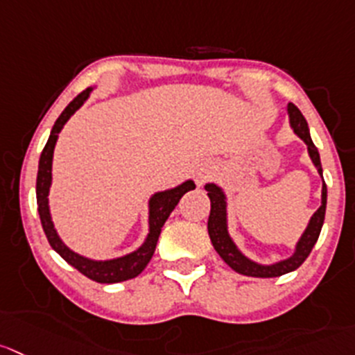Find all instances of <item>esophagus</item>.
<instances>
[{
  "label": "esophagus",
  "instance_id": "34e87169",
  "mask_svg": "<svg viewBox=\"0 0 355 355\" xmlns=\"http://www.w3.org/2000/svg\"><path fill=\"white\" fill-rule=\"evenodd\" d=\"M195 178H197L198 183H202V181L207 180V178H209V171H207V168H198V171L195 172Z\"/></svg>",
  "mask_w": 355,
  "mask_h": 355
}]
</instances>
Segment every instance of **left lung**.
<instances>
[{
    "label": "left lung",
    "instance_id": "1",
    "mask_svg": "<svg viewBox=\"0 0 355 355\" xmlns=\"http://www.w3.org/2000/svg\"><path fill=\"white\" fill-rule=\"evenodd\" d=\"M288 114L291 129L295 130L296 136L306 144V150H309L310 158H312V164L315 165L317 172H319L320 178H322V165H320L319 151H317L315 144H313L312 137H310L309 123H306L305 116H303L302 111H300L293 103L288 104ZM204 188L205 191H207L209 198H211V214H209L207 221L209 237H211V242L212 245H214L216 252H218L223 258V261L230 266V268H234L235 272L248 277H263V279H266V277H281L284 275V273H289L293 272V270L298 268V266L309 258V254L312 252V248L315 245L317 239H319L320 228H322L324 223V216H326L327 188L324 181L322 195H320V207L313 212L309 225H306L305 232H303V235L300 237V241L296 242L295 252H293L289 258L272 263V265H261V263L252 261L248 256L242 254L241 249L235 245L234 239L228 234V212H226L225 191L214 183H207Z\"/></svg>",
    "mask_w": 355,
    "mask_h": 355
}]
</instances>
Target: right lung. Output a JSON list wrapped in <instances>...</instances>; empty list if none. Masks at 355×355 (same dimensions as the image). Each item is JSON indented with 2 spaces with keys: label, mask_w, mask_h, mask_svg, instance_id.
Masks as SVG:
<instances>
[{
  "label": "right lung",
  "mask_w": 355,
  "mask_h": 355,
  "mask_svg": "<svg viewBox=\"0 0 355 355\" xmlns=\"http://www.w3.org/2000/svg\"><path fill=\"white\" fill-rule=\"evenodd\" d=\"M90 92H92V87L83 90L82 94H78V96L74 97V99L67 104L66 110L60 113V116L57 118L55 123H53L52 132H50L49 141H46L45 148H43L42 151V157H40L38 178H36V202H38V212L40 219H42L43 232H45L46 239H49L53 251L59 252L60 258L66 259L71 266H74L80 273H83V275L92 279V281L101 282V284H114V282H123L129 281V279H134V277H137L144 268H146L151 256H153L155 248H157L162 226L167 221V218L171 216V212L174 211V207L178 205V202L181 200V197H183L187 191L195 190V183L191 180H188L184 181V183H181L180 187L151 195L150 212H148L150 232H148V237L146 241L143 242V245H141L139 249H136L134 252L120 256V258L97 261V259L85 258V256L78 254V252L71 251V249L60 241L55 226H53L52 216H50L49 193L50 187H52V160L59 132L62 130L66 121L76 113V110H80L82 104L89 99Z\"/></svg>",
  "instance_id": "1"
}]
</instances>
